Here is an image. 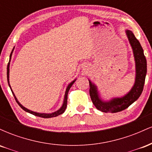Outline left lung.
Here are the masks:
<instances>
[{
    "mask_svg": "<svg viewBox=\"0 0 152 152\" xmlns=\"http://www.w3.org/2000/svg\"><path fill=\"white\" fill-rule=\"evenodd\" d=\"M126 34L133 50L134 60H135V82L132 89L126 95L119 98H113L110 101L105 102L101 99L96 86L90 80H88L90 86L89 94L92 102L96 108L102 112L116 113L127 109L131 104H133L139 99L143 91L146 71H147L146 59L144 56V50L132 31L126 30Z\"/></svg>",
    "mask_w": 152,
    "mask_h": 152,
    "instance_id": "8db88e82",
    "label": "left lung"
}]
</instances>
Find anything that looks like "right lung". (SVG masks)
Masks as SVG:
<instances>
[{
    "label": "right lung",
    "mask_w": 152,
    "mask_h": 152,
    "mask_svg": "<svg viewBox=\"0 0 152 152\" xmlns=\"http://www.w3.org/2000/svg\"><path fill=\"white\" fill-rule=\"evenodd\" d=\"M13 50H14V48H13V49L12 50L11 53H10V60H9V62H8V66H7V79H8V85H9L10 88V83H9V67H10V59H11V56H12V53H13ZM76 79H75L72 82H71L70 83H69V85H68L67 88H66V92H65V96H64V103H63V105L61 106V107L59 109L58 111H55V112H53V113H50V114H45V113H38V112H35V111H31V110L26 109V107H24L23 106L21 105V104H20V102H18V99H17L16 97H15L14 93L13 92V91H12L11 88H10V90H11L12 93H13V95L15 97V101H16V102L18 103V104L19 106L21 107V109H23L24 110V111H26V112H28L30 113V114H33V115H35V116H39V117H42V118H51V117H56V116H58V115L60 114H62L66 110V106H67V98H68V93H69V91L70 89V88L72 86L73 84H74V83L75 81H76Z\"/></svg>",
    "instance_id": "add662e5"
}]
</instances>
